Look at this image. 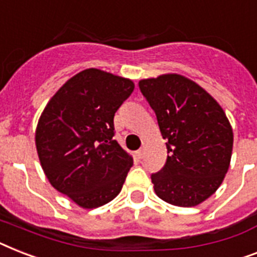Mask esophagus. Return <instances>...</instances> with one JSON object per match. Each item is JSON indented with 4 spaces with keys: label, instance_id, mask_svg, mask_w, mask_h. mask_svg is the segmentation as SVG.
<instances>
[{
    "label": "esophagus",
    "instance_id": "obj_1",
    "mask_svg": "<svg viewBox=\"0 0 257 257\" xmlns=\"http://www.w3.org/2000/svg\"><path fill=\"white\" fill-rule=\"evenodd\" d=\"M144 154H145V150H144L143 148H141V149L137 150V152H136V157L139 158V160H143Z\"/></svg>",
    "mask_w": 257,
    "mask_h": 257
}]
</instances>
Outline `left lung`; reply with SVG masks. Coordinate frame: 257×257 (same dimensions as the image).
I'll return each mask as SVG.
<instances>
[{"instance_id": "1", "label": "left lung", "mask_w": 257, "mask_h": 257, "mask_svg": "<svg viewBox=\"0 0 257 257\" xmlns=\"http://www.w3.org/2000/svg\"><path fill=\"white\" fill-rule=\"evenodd\" d=\"M140 91L168 140V158L152 174L162 201L191 207L215 193L230 168L233 133L224 110L193 80L178 74L144 79Z\"/></svg>"}]
</instances>
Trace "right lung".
<instances>
[{"mask_svg":"<svg viewBox=\"0 0 257 257\" xmlns=\"http://www.w3.org/2000/svg\"><path fill=\"white\" fill-rule=\"evenodd\" d=\"M133 89L129 79L88 68L68 79L39 117L42 169L80 207H100L121 191L133 158L113 140V117Z\"/></svg>","mask_w":257,"mask_h":257,"instance_id":"1","label":"right lung"}]
</instances>
